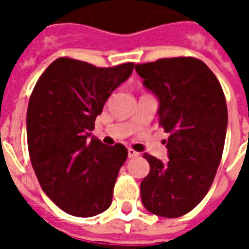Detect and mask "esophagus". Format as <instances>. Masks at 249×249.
Masks as SVG:
<instances>
[{
	"label": "esophagus",
	"mask_w": 249,
	"mask_h": 249,
	"mask_svg": "<svg viewBox=\"0 0 249 249\" xmlns=\"http://www.w3.org/2000/svg\"><path fill=\"white\" fill-rule=\"evenodd\" d=\"M128 156H129V159H134V158H138V156H140V152H137L134 151V150H132V148H129Z\"/></svg>",
	"instance_id": "obj_1"
}]
</instances>
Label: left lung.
Listing matches in <instances>:
<instances>
[{"mask_svg": "<svg viewBox=\"0 0 249 249\" xmlns=\"http://www.w3.org/2000/svg\"><path fill=\"white\" fill-rule=\"evenodd\" d=\"M143 86L159 101V123L169 160L143 154L150 173L141 182L144 208L176 218L207 195L220 165L228 129V107L218 80L208 66L191 56L136 64Z\"/></svg>", "mask_w": 249, "mask_h": 249, "instance_id": "obj_1", "label": "left lung"}]
</instances>
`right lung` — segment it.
Listing matches in <instances>:
<instances>
[{
    "instance_id": "obj_1",
    "label": "right lung",
    "mask_w": 249,
    "mask_h": 249,
    "mask_svg": "<svg viewBox=\"0 0 249 249\" xmlns=\"http://www.w3.org/2000/svg\"><path fill=\"white\" fill-rule=\"evenodd\" d=\"M133 63L98 68L58 58L37 81L27 109V142L42 191L62 211L93 217L112 203L119 170L128 158L121 143L106 146L91 134L94 121Z\"/></svg>"
}]
</instances>
